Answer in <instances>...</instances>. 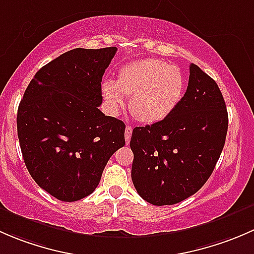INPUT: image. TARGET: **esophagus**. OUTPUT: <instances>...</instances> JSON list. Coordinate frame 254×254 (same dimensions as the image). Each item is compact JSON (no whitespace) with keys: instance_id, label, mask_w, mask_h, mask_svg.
I'll return each mask as SVG.
<instances>
[{"instance_id":"obj_1","label":"esophagus","mask_w":254,"mask_h":254,"mask_svg":"<svg viewBox=\"0 0 254 254\" xmlns=\"http://www.w3.org/2000/svg\"><path fill=\"white\" fill-rule=\"evenodd\" d=\"M131 134H132V127H127V129H125V141H127V145L130 142Z\"/></svg>"}]
</instances>
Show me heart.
I'll return each instance as SVG.
<instances>
[{
    "mask_svg": "<svg viewBox=\"0 0 254 254\" xmlns=\"http://www.w3.org/2000/svg\"><path fill=\"white\" fill-rule=\"evenodd\" d=\"M186 79L177 66L156 59L123 66L117 81H104L102 93L113 113L124 108V96H131L129 109L143 124H156L170 117L183 97Z\"/></svg>",
    "mask_w": 254,
    "mask_h": 254,
    "instance_id": "1",
    "label": "heart"
}]
</instances>
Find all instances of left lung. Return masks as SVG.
I'll list each match as a JSON object with an SVG mask.
<instances>
[{"mask_svg":"<svg viewBox=\"0 0 254 254\" xmlns=\"http://www.w3.org/2000/svg\"><path fill=\"white\" fill-rule=\"evenodd\" d=\"M229 115L216 82L194 64L187 92L170 117L132 130L131 179L143 200L173 205L211 176L226 140Z\"/></svg>","mask_w":254,"mask_h":254,"instance_id":"8db88e82","label":"left lung"}]
</instances>
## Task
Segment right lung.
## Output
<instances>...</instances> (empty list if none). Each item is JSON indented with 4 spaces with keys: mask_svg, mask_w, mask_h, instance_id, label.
Segmentation results:
<instances>
[{
    "mask_svg": "<svg viewBox=\"0 0 254 254\" xmlns=\"http://www.w3.org/2000/svg\"><path fill=\"white\" fill-rule=\"evenodd\" d=\"M117 48H77L43 66L18 107L23 160L38 186L76 201L93 193L113 153L125 145V124L98 109L102 77Z\"/></svg>",
    "mask_w": 254,
    "mask_h": 254,
    "instance_id": "1",
    "label": "right lung"
}]
</instances>
